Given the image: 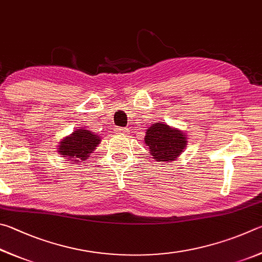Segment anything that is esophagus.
<instances>
[{"instance_id":"esophagus-1","label":"esophagus","mask_w":262,"mask_h":262,"mask_svg":"<svg viewBox=\"0 0 262 262\" xmlns=\"http://www.w3.org/2000/svg\"><path fill=\"white\" fill-rule=\"evenodd\" d=\"M128 128L126 127H115V134L117 135H126Z\"/></svg>"}]
</instances>
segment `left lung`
<instances>
[{
	"instance_id": "8db88e82",
	"label": "left lung",
	"mask_w": 262,
	"mask_h": 262,
	"mask_svg": "<svg viewBox=\"0 0 262 262\" xmlns=\"http://www.w3.org/2000/svg\"><path fill=\"white\" fill-rule=\"evenodd\" d=\"M145 143L149 147L155 161L169 162L175 161L186 147V135L181 130L171 127L167 124L154 123L147 128Z\"/></svg>"
}]
</instances>
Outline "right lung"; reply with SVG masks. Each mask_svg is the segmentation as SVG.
Masks as SVG:
<instances>
[{
  "instance_id": "1",
  "label": "right lung",
  "mask_w": 262,
  "mask_h": 262,
  "mask_svg": "<svg viewBox=\"0 0 262 262\" xmlns=\"http://www.w3.org/2000/svg\"><path fill=\"white\" fill-rule=\"evenodd\" d=\"M100 137L92 131L78 128L70 136L59 141L58 153L73 163L79 160L85 161L90 158V154L100 144Z\"/></svg>"
}]
</instances>
